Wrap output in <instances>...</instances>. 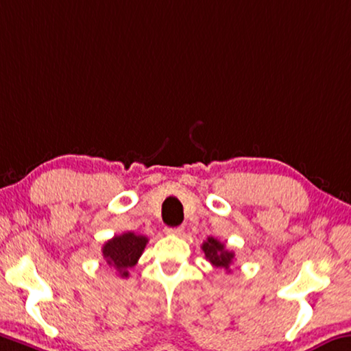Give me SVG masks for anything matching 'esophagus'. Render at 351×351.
Listing matches in <instances>:
<instances>
[{
	"label": "esophagus",
	"instance_id": "1",
	"mask_svg": "<svg viewBox=\"0 0 351 351\" xmlns=\"http://www.w3.org/2000/svg\"><path fill=\"white\" fill-rule=\"evenodd\" d=\"M167 234H175V236H181L184 232V228L182 226H176V228H165Z\"/></svg>",
	"mask_w": 351,
	"mask_h": 351
}]
</instances>
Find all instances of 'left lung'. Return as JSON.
Returning a JSON list of instances; mask_svg holds the SVG:
<instances>
[{"mask_svg":"<svg viewBox=\"0 0 351 351\" xmlns=\"http://www.w3.org/2000/svg\"><path fill=\"white\" fill-rule=\"evenodd\" d=\"M202 250L204 252L206 259H208L210 264L219 267V269L231 271L230 267L234 263V252L226 250L225 243H221L214 237H208V241L203 242Z\"/></svg>","mask_w":351,"mask_h":351,"instance_id":"left-lung-1","label":"left lung"}]
</instances>
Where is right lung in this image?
Segmentation results:
<instances>
[{
	"label": "right lung",
	"instance_id": "1",
	"mask_svg": "<svg viewBox=\"0 0 351 351\" xmlns=\"http://www.w3.org/2000/svg\"><path fill=\"white\" fill-rule=\"evenodd\" d=\"M148 237L128 231L115 236L103 245V258L110 267H114L121 278L130 276L131 267L137 264L143 250L147 247Z\"/></svg>",
	"mask_w": 351,
	"mask_h": 351
}]
</instances>
